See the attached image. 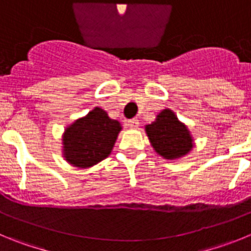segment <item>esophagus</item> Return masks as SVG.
<instances>
[{
    "label": "esophagus",
    "instance_id": "34e87169",
    "mask_svg": "<svg viewBox=\"0 0 251 251\" xmlns=\"http://www.w3.org/2000/svg\"><path fill=\"white\" fill-rule=\"evenodd\" d=\"M139 126V121L137 118H133V119H129L128 121V127L132 128V129H136V128H138Z\"/></svg>",
    "mask_w": 251,
    "mask_h": 251
}]
</instances>
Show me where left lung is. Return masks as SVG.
Masks as SVG:
<instances>
[{
  "label": "left lung",
  "instance_id": "obj_1",
  "mask_svg": "<svg viewBox=\"0 0 251 251\" xmlns=\"http://www.w3.org/2000/svg\"><path fill=\"white\" fill-rule=\"evenodd\" d=\"M146 133L154 151L166 159L186 156L194 147L190 130L171 109H163L156 121L146 126Z\"/></svg>",
  "mask_w": 251,
  "mask_h": 251
}]
</instances>
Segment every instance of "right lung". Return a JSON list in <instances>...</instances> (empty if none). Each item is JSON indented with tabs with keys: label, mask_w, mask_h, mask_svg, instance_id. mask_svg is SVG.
<instances>
[{
	"label": "right lung",
	"mask_w": 251,
	"mask_h": 251,
	"mask_svg": "<svg viewBox=\"0 0 251 251\" xmlns=\"http://www.w3.org/2000/svg\"><path fill=\"white\" fill-rule=\"evenodd\" d=\"M122 126L99 106L66 127L63 134L64 158L70 165L88 168L109 156Z\"/></svg>",
	"instance_id": "1"
}]
</instances>
